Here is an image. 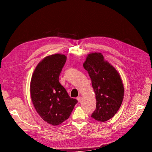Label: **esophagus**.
Wrapping results in <instances>:
<instances>
[{"label":"esophagus","instance_id":"obj_1","mask_svg":"<svg viewBox=\"0 0 152 152\" xmlns=\"http://www.w3.org/2000/svg\"><path fill=\"white\" fill-rule=\"evenodd\" d=\"M82 96H79V97H77V99L78 100V102H81V101H82Z\"/></svg>","mask_w":152,"mask_h":152}]
</instances>
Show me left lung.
I'll use <instances>...</instances> for the list:
<instances>
[{
	"mask_svg": "<svg viewBox=\"0 0 152 152\" xmlns=\"http://www.w3.org/2000/svg\"><path fill=\"white\" fill-rule=\"evenodd\" d=\"M83 66L96 95V110L91 117L97 121H107L115 115L122 103L124 87L121 76L100 53L87 54Z\"/></svg>",
	"mask_w": 152,
	"mask_h": 152,
	"instance_id": "left-lung-1",
	"label": "left lung"
}]
</instances>
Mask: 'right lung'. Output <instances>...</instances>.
Masks as SVG:
<instances>
[{"label": "right lung", "instance_id": "right-lung-1", "mask_svg": "<svg viewBox=\"0 0 152 152\" xmlns=\"http://www.w3.org/2000/svg\"><path fill=\"white\" fill-rule=\"evenodd\" d=\"M66 61V56L61 54L45 57L36 66L31 79L32 103L40 117L53 126L68 119L77 103L59 82Z\"/></svg>", "mask_w": 152, "mask_h": 152}]
</instances>
